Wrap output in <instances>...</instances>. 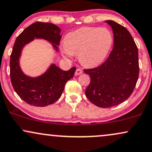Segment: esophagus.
I'll use <instances>...</instances> for the list:
<instances>
[{
	"instance_id": "1",
	"label": "esophagus",
	"mask_w": 152,
	"mask_h": 152,
	"mask_svg": "<svg viewBox=\"0 0 152 152\" xmlns=\"http://www.w3.org/2000/svg\"><path fill=\"white\" fill-rule=\"evenodd\" d=\"M82 73H83V71H82L81 69H77L76 70V72H75V75H76V76H78V75L81 74Z\"/></svg>"
}]
</instances>
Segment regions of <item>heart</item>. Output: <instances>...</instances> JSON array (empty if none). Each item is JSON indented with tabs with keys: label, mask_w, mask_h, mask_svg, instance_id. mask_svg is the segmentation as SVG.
<instances>
[{
	"label": "heart",
	"mask_w": 152,
	"mask_h": 152,
	"mask_svg": "<svg viewBox=\"0 0 152 152\" xmlns=\"http://www.w3.org/2000/svg\"><path fill=\"white\" fill-rule=\"evenodd\" d=\"M113 44V34L107 28L83 27L66 36L62 52L67 57L78 54L82 64L94 67L103 63Z\"/></svg>",
	"instance_id": "1"
}]
</instances>
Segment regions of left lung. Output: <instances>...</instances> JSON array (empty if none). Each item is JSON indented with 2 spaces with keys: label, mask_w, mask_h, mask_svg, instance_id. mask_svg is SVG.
<instances>
[{
  "label": "left lung",
  "mask_w": 152,
  "mask_h": 152,
  "mask_svg": "<svg viewBox=\"0 0 152 152\" xmlns=\"http://www.w3.org/2000/svg\"><path fill=\"white\" fill-rule=\"evenodd\" d=\"M114 47L103 64L84 69L91 82L86 96L99 107H110L126 100L134 91L139 77L138 49L129 32L113 20Z\"/></svg>",
  "instance_id": "obj_1"
}]
</instances>
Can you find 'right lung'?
Instances as JSON below:
<instances>
[{"mask_svg":"<svg viewBox=\"0 0 152 152\" xmlns=\"http://www.w3.org/2000/svg\"><path fill=\"white\" fill-rule=\"evenodd\" d=\"M60 32L59 27L54 24L37 22L25 29L15 42L10 55V80L16 94L31 105L45 107L55 103L61 97L66 83L74 76L76 67L63 71L55 64H52L41 76L30 77L24 74L20 66L22 49L34 38H39L52 43L58 51L57 46L61 38Z\"/></svg>","mask_w":152,"mask_h":152,"instance_id":"add662e5","label":"right lung"}]
</instances>
